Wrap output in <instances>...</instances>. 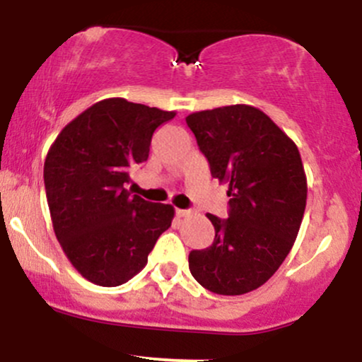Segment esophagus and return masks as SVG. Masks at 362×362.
<instances>
[{
    "instance_id": "obj_1",
    "label": "esophagus",
    "mask_w": 362,
    "mask_h": 362,
    "mask_svg": "<svg viewBox=\"0 0 362 362\" xmlns=\"http://www.w3.org/2000/svg\"><path fill=\"white\" fill-rule=\"evenodd\" d=\"M175 214L178 218H187V216H190V211L189 209H175Z\"/></svg>"
}]
</instances>
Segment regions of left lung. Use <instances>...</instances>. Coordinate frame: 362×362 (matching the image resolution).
Listing matches in <instances>:
<instances>
[{
	"instance_id": "1",
	"label": "left lung",
	"mask_w": 362,
	"mask_h": 362,
	"mask_svg": "<svg viewBox=\"0 0 362 362\" xmlns=\"http://www.w3.org/2000/svg\"><path fill=\"white\" fill-rule=\"evenodd\" d=\"M185 122L230 197L228 219L207 214L214 242L189 253L190 274L211 293H250L281 267L300 231L308 192L300 151L250 105L194 112Z\"/></svg>"
}]
</instances>
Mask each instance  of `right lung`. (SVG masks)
<instances>
[{
    "mask_svg": "<svg viewBox=\"0 0 362 362\" xmlns=\"http://www.w3.org/2000/svg\"><path fill=\"white\" fill-rule=\"evenodd\" d=\"M175 112L105 98L59 132L44 163L54 233L85 279L114 288L148 264L172 226L170 204L131 195V170L144 163L153 132Z\"/></svg>",
    "mask_w": 362,
    "mask_h": 362,
    "instance_id": "1",
    "label": "right lung"
}]
</instances>
